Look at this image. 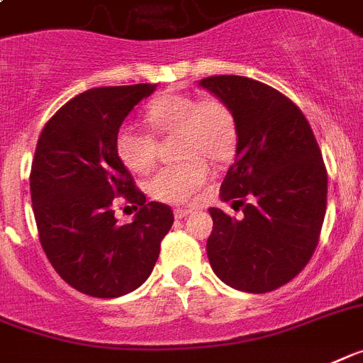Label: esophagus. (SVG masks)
<instances>
[{"label": "esophagus", "instance_id": "obj_1", "mask_svg": "<svg viewBox=\"0 0 363 363\" xmlns=\"http://www.w3.org/2000/svg\"><path fill=\"white\" fill-rule=\"evenodd\" d=\"M189 213H193V211H191V209H174V217L176 218H185L187 217Z\"/></svg>", "mask_w": 363, "mask_h": 363}]
</instances>
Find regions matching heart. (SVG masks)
<instances>
[{
  "label": "heart",
  "mask_w": 363,
  "mask_h": 363,
  "mask_svg": "<svg viewBox=\"0 0 363 363\" xmlns=\"http://www.w3.org/2000/svg\"><path fill=\"white\" fill-rule=\"evenodd\" d=\"M145 118L161 137L178 135V157L187 160L164 167L152 178L150 194L167 203H185L209 179V167L228 163L238 148V121L228 104L218 98L191 94H163L148 106ZM115 150L124 167L135 174H146L157 160V143L152 133L133 124L121 125Z\"/></svg>",
  "instance_id": "obj_1"
}]
</instances>
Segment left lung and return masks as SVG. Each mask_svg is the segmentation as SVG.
Wrapping results in <instances>:
<instances>
[{"mask_svg":"<svg viewBox=\"0 0 363 363\" xmlns=\"http://www.w3.org/2000/svg\"><path fill=\"white\" fill-rule=\"evenodd\" d=\"M238 121L235 163L220 199L242 206V217L209 208L211 269L247 293L274 291L313 256L326 211L328 176L306 116L277 89L242 76L200 79Z\"/></svg>","mask_w":363,"mask_h":363,"instance_id":"left-lung-1","label":"left lung"}]
</instances>
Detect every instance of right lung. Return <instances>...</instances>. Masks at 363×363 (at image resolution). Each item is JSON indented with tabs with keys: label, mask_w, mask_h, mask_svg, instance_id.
Returning <instances> with one entry per match:
<instances>
[{
	"label": "right lung",
	"mask_w": 363,
	"mask_h": 363,
	"mask_svg": "<svg viewBox=\"0 0 363 363\" xmlns=\"http://www.w3.org/2000/svg\"><path fill=\"white\" fill-rule=\"evenodd\" d=\"M154 91L139 83L81 92L38 137L29 185L40 245L59 277L89 296L143 286L174 223L169 206L146 202L115 150L124 118ZM116 196L140 208L133 223L114 218Z\"/></svg>",
	"instance_id": "right-lung-1"
}]
</instances>
